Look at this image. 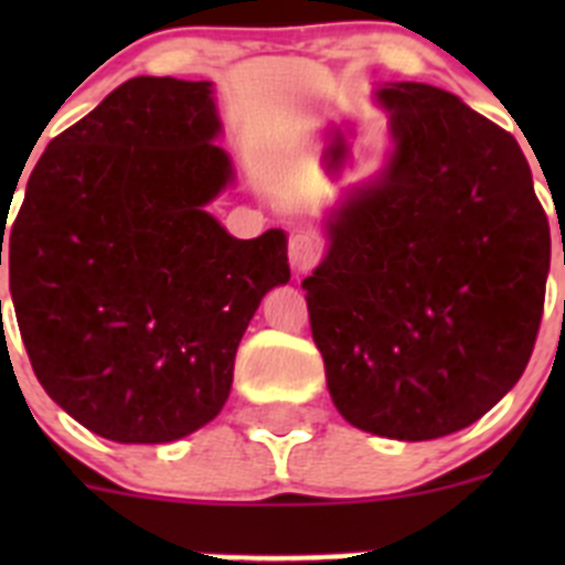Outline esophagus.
<instances>
[{
	"mask_svg": "<svg viewBox=\"0 0 565 565\" xmlns=\"http://www.w3.org/2000/svg\"><path fill=\"white\" fill-rule=\"evenodd\" d=\"M317 257H319L317 239L308 237V234H294L291 243H288V259H291L294 271L302 274L308 271V268H313Z\"/></svg>",
	"mask_w": 565,
	"mask_h": 565,
	"instance_id": "1",
	"label": "esophagus"
}]
</instances>
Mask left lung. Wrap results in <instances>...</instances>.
<instances>
[{"mask_svg": "<svg viewBox=\"0 0 565 565\" xmlns=\"http://www.w3.org/2000/svg\"><path fill=\"white\" fill-rule=\"evenodd\" d=\"M376 102L387 161L328 212V252L302 288L344 422L430 441L526 371L552 237L507 129L430 84L391 82Z\"/></svg>", "mask_w": 565, "mask_h": 565, "instance_id": "8db88e82", "label": "left lung"}]
</instances>
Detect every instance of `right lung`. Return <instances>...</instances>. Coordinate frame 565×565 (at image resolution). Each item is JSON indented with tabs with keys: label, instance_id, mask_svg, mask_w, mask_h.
I'll list each match as a JSON object with an SVG mask.
<instances>
[{
	"label": "right lung",
	"instance_id": "obj_1",
	"mask_svg": "<svg viewBox=\"0 0 565 565\" xmlns=\"http://www.w3.org/2000/svg\"><path fill=\"white\" fill-rule=\"evenodd\" d=\"M221 132L212 82L129 78L50 141L8 228L0 206L36 379L109 441L212 422L254 311L291 279L282 228L237 239L206 212L234 183Z\"/></svg>",
	"mask_w": 565,
	"mask_h": 565
}]
</instances>
